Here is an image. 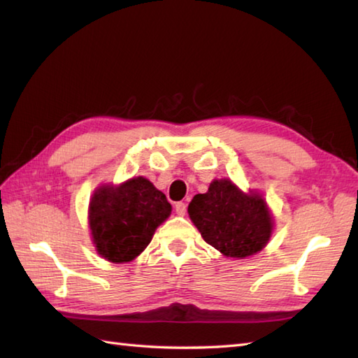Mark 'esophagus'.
Instances as JSON below:
<instances>
[{
	"label": "esophagus",
	"mask_w": 358,
	"mask_h": 358,
	"mask_svg": "<svg viewBox=\"0 0 358 358\" xmlns=\"http://www.w3.org/2000/svg\"><path fill=\"white\" fill-rule=\"evenodd\" d=\"M186 203H183V201H178V203H175V212H177L178 215H186Z\"/></svg>",
	"instance_id": "1"
}]
</instances>
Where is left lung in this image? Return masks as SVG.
I'll return each mask as SVG.
<instances>
[{"mask_svg":"<svg viewBox=\"0 0 358 358\" xmlns=\"http://www.w3.org/2000/svg\"><path fill=\"white\" fill-rule=\"evenodd\" d=\"M189 217L204 241L226 257L245 258L268 243L272 218L260 195H245L231 180H215L206 194H196Z\"/></svg>","mask_w":358,"mask_h":358,"instance_id":"8db88e82","label":"left lung"}]
</instances>
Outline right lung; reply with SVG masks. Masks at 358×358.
<instances>
[{"mask_svg":"<svg viewBox=\"0 0 358 358\" xmlns=\"http://www.w3.org/2000/svg\"><path fill=\"white\" fill-rule=\"evenodd\" d=\"M171 210L166 195L143 177L118 187L96 189L89 206V224L98 254L112 263L134 260Z\"/></svg>","mask_w":358,"mask_h":358,"instance_id":"obj_1","label":"right lung"}]
</instances>
